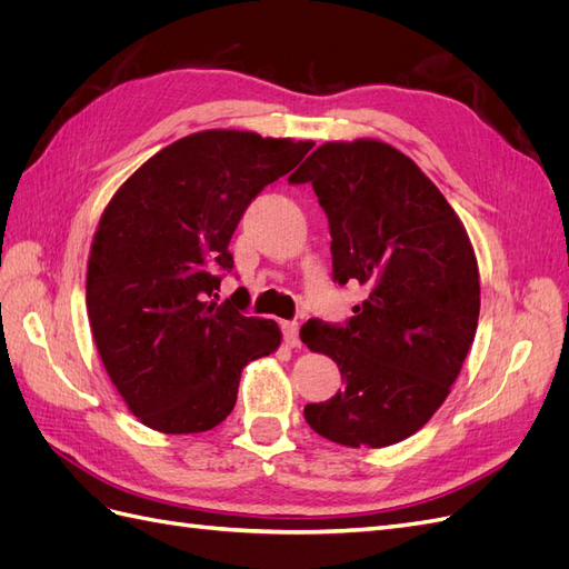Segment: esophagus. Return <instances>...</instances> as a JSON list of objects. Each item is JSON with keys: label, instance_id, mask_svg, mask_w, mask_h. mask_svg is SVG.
Listing matches in <instances>:
<instances>
[{"label": "esophagus", "instance_id": "34e87169", "mask_svg": "<svg viewBox=\"0 0 569 569\" xmlns=\"http://www.w3.org/2000/svg\"><path fill=\"white\" fill-rule=\"evenodd\" d=\"M282 335H284V343L289 349H299L301 339H299V325L297 322H282Z\"/></svg>", "mask_w": 569, "mask_h": 569}]
</instances>
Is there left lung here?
<instances>
[{
  "label": "left lung",
  "mask_w": 569,
  "mask_h": 569,
  "mask_svg": "<svg viewBox=\"0 0 569 569\" xmlns=\"http://www.w3.org/2000/svg\"><path fill=\"white\" fill-rule=\"evenodd\" d=\"M289 182H311L330 220L335 280L368 291L343 327H301V341L330 356L343 380L303 418L351 449L403 441L446 401L475 341L470 237L437 184L380 140L325 142Z\"/></svg>",
  "instance_id": "obj_1"
}]
</instances>
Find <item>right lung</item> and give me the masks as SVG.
<instances>
[{
	"label": "right lung",
	"mask_w": 569,
	"mask_h": 569,
	"mask_svg": "<svg viewBox=\"0 0 569 569\" xmlns=\"http://www.w3.org/2000/svg\"><path fill=\"white\" fill-rule=\"evenodd\" d=\"M313 142L203 130L168 144L120 184L88 261V316L111 382L142 425L209 432L226 420L239 375L280 347L274 320L249 318L237 289L218 303L239 218Z\"/></svg>",
	"instance_id": "1"
}]
</instances>
